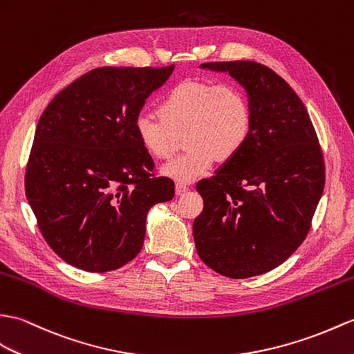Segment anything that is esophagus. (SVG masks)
Returning a JSON list of instances; mask_svg holds the SVG:
<instances>
[{
    "label": "esophagus",
    "mask_w": 354,
    "mask_h": 354,
    "mask_svg": "<svg viewBox=\"0 0 354 354\" xmlns=\"http://www.w3.org/2000/svg\"><path fill=\"white\" fill-rule=\"evenodd\" d=\"M187 190H188V185L187 184H180V183L176 184V194H183Z\"/></svg>",
    "instance_id": "1"
}]
</instances>
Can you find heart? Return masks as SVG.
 I'll use <instances>...</instances> for the list:
<instances>
[{"mask_svg": "<svg viewBox=\"0 0 354 354\" xmlns=\"http://www.w3.org/2000/svg\"><path fill=\"white\" fill-rule=\"evenodd\" d=\"M158 114L140 113L134 133L140 146L157 160L175 152L184 134L187 151L164 164L161 171L178 183L207 174L216 160L227 161L240 152L252 131L248 96L236 86L192 80L175 86L162 97Z\"/></svg>", "mask_w": 354, "mask_h": 354, "instance_id": "obj_1", "label": "heart"}]
</instances>
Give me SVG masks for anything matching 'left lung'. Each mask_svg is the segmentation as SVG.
I'll return each instance as SVG.
<instances>
[{
  "mask_svg": "<svg viewBox=\"0 0 354 354\" xmlns=\"http://www.w3.org/2000/svg\"><path fill=\"white\" fill-rule=\"evenodd\" d=\"M245 90L252 131L243 149L197 183L196 250L217 273L245 279L279 267L305 240L324 188V160L300 97L264 64L214 62Z\"/></svg>",
  "mask_w": 354,
  "mask_h": 354,
  "instance_id": "left-lung-1",
  "label": "left lung"
}]
</instances>
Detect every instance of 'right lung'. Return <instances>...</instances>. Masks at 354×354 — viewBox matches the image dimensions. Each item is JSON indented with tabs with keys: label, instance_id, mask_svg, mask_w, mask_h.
I'll use <instances>...</instances> for the list:
<instances>
[{
	"label": "right lung",
	"instance_id": "right-lung-1",
	"mask_svg": "<svg viewBox=\"0 0 354 354\" xmlns=\"http://www.w3.org/2000/svg\"><path fill=\"white\" fill-rule=\"evenodd\" d=\"M174 69H93L40 116L26 194L45 241L68 264L90 273L125 266L143 248L147 211L174 199V180L153 175L134 133L146 100Z\"/></svg>",
	"mask_w": 354,
	"mask_h": 354
}]
</instances>
